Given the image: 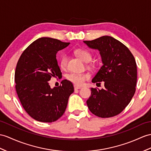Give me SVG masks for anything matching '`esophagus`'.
Segmentation results:
<instances>
[{"mask_svg": "<svg viewBox=\"0 0 151 151\" xmlns=\"http://www.w3.org/2000/svg\"><path fill=\"white\" fill-rule=\"evenodd\" d=\"M81 88V86H77V85H74V89L75 90H79Z\"/></svg>", "mask_w": 151, "mask_h": 151, "instance_id": "esophagus-1", "label": "esophagus"}]
</instances>
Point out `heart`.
Returning a JSON list of instances; mask_svg holds the SVG:
<instances>
[{
	"instance_id": "heart-1",
	"label": "heart",
	"mask_w": 151,
	"mask_h": 151,
	"mask_svg": "<svg viewBox=\"0 0 151 151\" xmlns=\"http://www.w3.org/2000/svg\"><path fill=\"white\" fill-rule=\"evenodd\" d=\"M74 54L79 57L81 60L85 63H88L91 60L92 56L90 51L84 49H77L74 50ZM68 56L67 55H63L60 60V65L61 68L65 69L67 67ZM90 76L86 73H70L67 76V78L70 81H71L77 86H81L86 80L89 79Z\"/></svg>"
}]
</instances>
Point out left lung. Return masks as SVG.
I'll use <instances>...</instances> for the list:
<instances>
[{
  "label": "left lung",
  "mask_w": 151,
  "mask_h": 151,
  "mask_svg": "<svg viewBox=\"0 0 151 151\" xmlns=\"http://www.w3.org/2000/svg\"><path fill=\"white\" fill-rule=\"evenodd\" d=\"M84 43L91 49L99 50L102 59V66L92 83L104 82V88H91L88 107L101 118L119 115L129 103L136 91L137 68L133 55L126 45L111 36H103Z\"/></svg>",
  "instance_id": "1"
}]
</instances>
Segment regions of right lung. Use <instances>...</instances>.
Returning a JSON list of instances; mask_svg holds the SVG:
<instances>
[{"label": "right lung", "instance_id": "right-lung-1", "mask_svg": "<svg viewBox=\"0 0 151 151\" xmlns=\"http://www.w3.org/2000/svg\"><path fill=\"white\" fill-rule=\"evenodd\" d=\"M69 44L40 38L25 49L18 61L14 73L18 97L29 115L39 122H52L60 119L74 91L72 83L67 79L53 88L49 82L51 78L62 77L56 54Z\"/></svg>", "mask_w": 151, "mask_h": 151}]
</instances>
